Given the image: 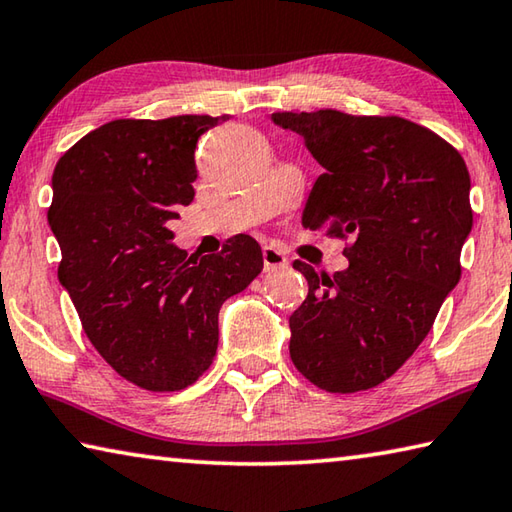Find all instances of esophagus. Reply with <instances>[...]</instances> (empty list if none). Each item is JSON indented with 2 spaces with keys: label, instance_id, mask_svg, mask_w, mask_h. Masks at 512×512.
Here are the masks:
<instances>
[{
  "label": "esophagus",
  "instance_id": "34e87169",
  "mask_svg": "<svg viewBox=\"0 0 512 512\" xmlns=\"http://www.w3.org/2000/svg\"><path fill=\"white\" fill-rule=\"evenodd\" d=\"M262 259H264V271H266V273L277 271V268H284V266L289 264L287 255H284L282 250L275 248V246H264Z\"/></svg>",
  "mask_w": 512,
  "mask_h": 512
}]
</instances>
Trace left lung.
<instances>
[{
	"label": "left lung",
	"instance_id": "8db88e82",
	"mask_svg": "<svg viewBox=\"0 0 512 512\" xmlns=\"http://www.w3.org/2000/svg\"><path fill=\"white\" fill-rule=\"evenodd\" d=\"M325 169L302 225L343 239L329 277L296 259L309 293L289 318L291 361L327 393L379 386L418 350L461 280L470 173L452 144L395 115L273 112Z\"/></svg>",
	"mask_w": 512,
	"mask_h": 512
}]
</instances>
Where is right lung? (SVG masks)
<instances>
[{"mask_svg": "<svg viewBox=\"0 0 512 512\" xmlns=\"http://www.w3.org/2000/svg\"><path fill=\"white\" fill-rule=\"evenodd\" d=\"M225 119L108 121L65 151L51 178L60 282L94 350L144 391L192 386L212 366L221 305L262 273L248 235L201 262L169 244V223L194 201L198 137Z\"/></svg>", "mask_w": 512, "mask_h": 512, "instance_id": "right-lung-1", "label": "right lung"}]
</instances>
